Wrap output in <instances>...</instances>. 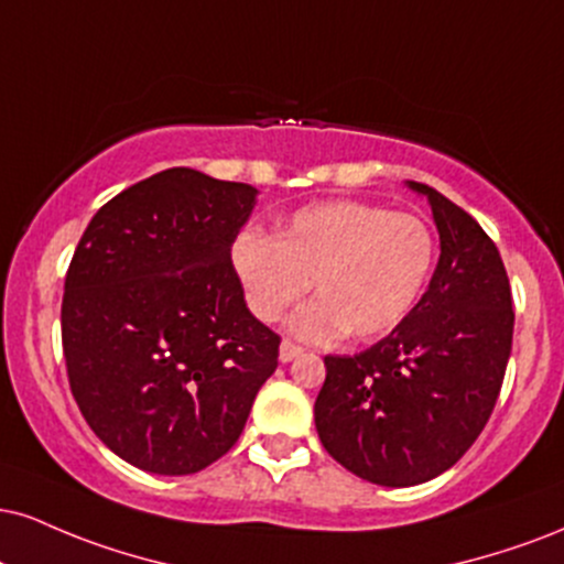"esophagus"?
<instances>
[{
  "label": "esophagus",
  "mask_w": 564,
  "mask_h": 564,
  "mask_svg": "<svg viewBox=\"0 0 564 564\" xmlns=\"http://www.w3.org/2000/svg\"><path fill=\"white\" fill-rule=\"evenodd\" d=\"M302 347L300 344H294V341H289V338H283V344H281V362H291V359H296V357H302Z\"/></svg>",
  "instance_id": "esophagus-1"
}]
</instances>
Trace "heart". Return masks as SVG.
<instances>
[{
    "label": "heart",
    "mask_w": 564,
    "mask_h": 564,
    "mask_svg": "<svg viewBox=\"0 0 564 564\" xmlns=\"http://www.w3.org/2000/svg\"><path fill=\"white\" fill-rule=\"evenodd\" d=\"M243 300L257 321H281L307 294L291 330L330 341L347 330L355 341L391 334L429 286L436 239L410 213L365 202H323L296 209L275 236L243 230L230 249Z\"/></svg>",
    "instance_id": "b5f03b06"
}]
</instances>
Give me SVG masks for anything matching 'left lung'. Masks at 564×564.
Returning a JSON list of instances; mask_svg holds the SVG:
<instances>
[{
	"label": "left lung",
	"mask_w": 564,
	"mask_h": 564,
	"mask_svg": "<svg viewBox=\"0 0 564 564\" xmlns=\"http://www.w3.org/2000/svg\"><path fill=\"white\" fill-rule=\"evenodd\" d=\"M425 194L441 257L429 291L389 336L325 357L315 425L338 465L378 486H417L470 449L512 351V291L497 243L436 188Z\"/></svg>",
	"instance_id": "8db88e82"
}]
</instances>
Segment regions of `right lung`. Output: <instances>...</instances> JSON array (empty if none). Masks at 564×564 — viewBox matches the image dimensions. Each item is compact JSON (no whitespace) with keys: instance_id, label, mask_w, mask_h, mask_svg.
Listing matches in <instances>:
<instances>
[{"instance_id":"1","label":"right lung","mask_w":564,"mask_h":564,"mask_svg":"<svg viewBox=\"0 0 564 564\" xmlns=\"http://www.w3.org/2000/svg\"><path fill=\"white\" fill-rule=\"evenodd\" d=\"M249 183L171 167L99 207L65 275L67 381L120 459L192 476L236 444L281 336L243 302L230 247Z\"/></svg>"}]
</instances>
